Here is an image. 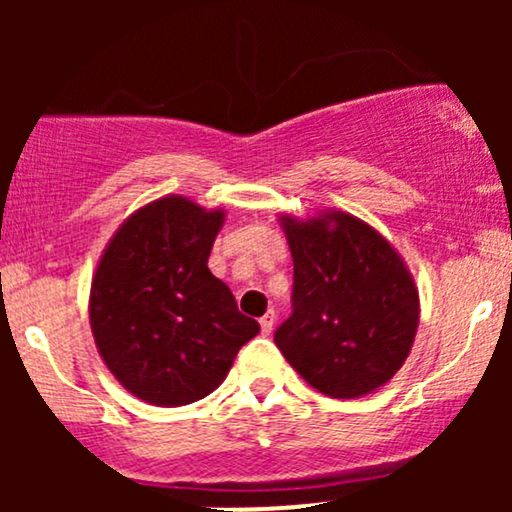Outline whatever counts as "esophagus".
<instances>
[{
    "instance_id": "1",
    "label": "esophagus",
    "mask_w": 512,
    "mask_h": 512,
    "mask_svg": "<svg viewBox=\"0 0 512 512\" xmlns=\"http://www.w3.org/2000/svg\"><path fill=\"white\" fill-rule=\"evenodd\" d=\"M274 322H276V313L274 310H267V313H264L262 317H260V327H262V334H269L274 330Z\"/></svg>"
}]
</instances>
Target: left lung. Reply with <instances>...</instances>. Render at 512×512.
<instances>
[{
    "label": "left lung",
    "mask_w": 512,
    "mask_h": 512,
    "mask_svg": "<svg viewBox=\"0 0 512 512\" xmlns=\"http://www.w3.org/2000/svg\"><path fill=\"white\" fill-rule=\"evenodd\" d=\"M279 223L293 257V313L274 334L281 354L334 399L390 383L419 327V289L399 252L346 211Z\"/></svg>",
    "instance_id": "1"
}]
</instances>
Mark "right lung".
Instances as JSON below:
<instances>
[{"label": "right lung", "instance_id": "1", "mask_svg": "<svg viewBox=\"0 0 512 512\" xmlns=\"http://www.w3.org/2000/svg\"><path fill=\"white\" fill-rule=\"evenodd\" d=\"M226 211L168 195L127 216L91 281L88 317L117 383L156 407L214 392L260 325L209 272Z\"/></svg>", "mask_w": 512, "mask_h": 512}]
</instances>
